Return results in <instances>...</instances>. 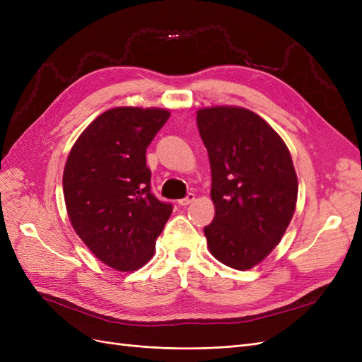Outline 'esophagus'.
<instances>
[{
  "instance_id": "esophagus-1",
  "label": "esophagus",
  "mask_w": 362,
  "mask_h": 362,
  "mask_svg": "<svg viewBox=\"0 0 362 362\" xmlns=\"http://www.w3.org/2000/svg\"><path fill=\"white\" fill-rule=\"evenodd\" d=\"M193 201H194V194H193V193H189L187 196H185V198L180 199L178 204H180L181 206H185V205H190Z\"/></svg>"
}]
</instances>
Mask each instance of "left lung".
I'll use <instances>...</instances> for the list:
<instances>
[{
  "label": "left lung",
  "instance_id": "1",
  "mask_svg": "<svg viewBox=\"0 0 362 362\" xmlns=\"http://www.w3.org/2000/svg\"><path fill=\"white\" fill-rule=\"evenodd\" d=\"M211 166L213 222L204 228L211 255L237 270L276 247L298 201L287 145L264 119L242 107L201 108L196 116Z\"/></svg>",
  "mask_w": 362,
  "mask_h": 362
}]
</instances>
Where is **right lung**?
Segmentation results:
<instances>
[{
  "label": "right lung",
  "mask_w": 362,
  "mask_h": 362,
  "mask_svg": "<svg viewBox=\"0 0 362 362\" xmlns=\"http://www.w3.org/2000/svg\"><path fill=\"white\" fill-rule=\"evenodd\" d=\"M169 116L163 108H110L76 139L64 166V202L75 233L120 272L146 264L172 214V204L151 193L146 166V148Z\"/></svg>",
  "instance_id": "obj_1"
}]
</instances>
